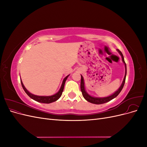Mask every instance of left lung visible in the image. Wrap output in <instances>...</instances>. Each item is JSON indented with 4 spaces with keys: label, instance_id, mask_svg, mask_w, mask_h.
Returning a JSON list of instances; mask_svg holds the SVG:
<instances>
[{
    "label": "left lung",
    "instance_id": "8db88e82",
    "mask_svg": "<svg viewBox=\"0 0 147 147\" xmlns=\"http://www.w3.org/2000/svg\"><path fill=\"white\" fill-rule=\"evenodd\" d=\"M118 51L119 52V53L120 54V55L122 57V60L123 61V63L125 64V68H126V72H125V76L124 77V80L123 82L121 84V86L119 87V88L118 90V91H117L115 92L114 94H113L112 95H111L110 96L106 97H102V98H98V97H92L91 96L89 95L88 93L86 92L85 89H84V80H83V78L82 77V75H81V83H80V88H81V91L82 92V95L83 96V97L87 101L91 102L92 104H104L106 103V102H109L110 100H112L113 99H114L115 97H116L119 94V92L121 91L124 85V83H125V80H126V64L124 62V57L123 55L122 54V53L118 49Z\"/></svg>",
    "mask_w": 147,
    "mask_h": 147
}]
</instances>
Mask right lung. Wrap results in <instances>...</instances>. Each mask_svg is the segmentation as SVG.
Here are the masks:
<instances>
[{"mask_svg": "<svg viewBox=\"0 0 147 147\" xmlns=\"http://www.w3.org/2000/svg\"><path fill=\"white\" fill-rule=\"evenodd\" d=\"M69 75H67V76L64 79V80L63 82V83H62V85H61V87L60 88L59 91L57 92L56 94L53 95V96H36V95L31 94L30 92H29L27 90H26V88L24 86L23 82H21V83L22 87H23V90H24V91L26 92V94H27L30 97L31 99H34V100L37 101V102H41V103L50 104V103H51V102L56 101L57 99H59L60 98V97L62 95V93H63V90H64V84H65V81H66L67 78V77H69Z\"/></svg>", "mask_w": 147, "mask_h": 147, "instance_id": "right-lung-1", "label": "right lung"}]
</instances>
